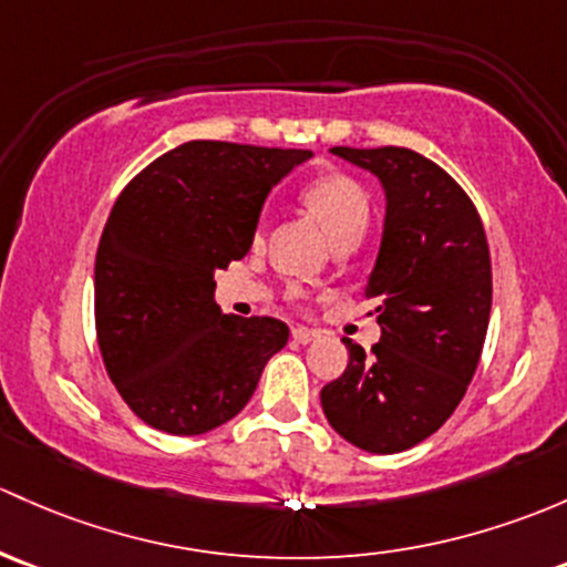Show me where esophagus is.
Segmentation results:
<instances>
[{
	"mask_svg": "<svg viewBox=\"0 0 567 567\" xmlns=\"http://www.w3.org/2000/svg\"><path fill=\"white\" fill-rule=\"evenodd\" d=\"M293 339L299 344H309V342H315V339H318V331H312V329H303V326H296L293 329Z\"/></svg>",
	"mask_w": 567,
	"mask_h": 567,
	"instance_id": "esophagus-1",
	"label": "esophagus"
}]
</instances>
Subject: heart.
Masks as SVG:
<instances>
[{
    "instance_id": "1",
    "label": "heart",
    "mask_w": 567,
    "mask_h": 567,
    "mask_svg": "<svg viewBox=\"0 0 567 567\" xmlns=\"http://www.w3.org/2000/svg\"><path fill=\"white\" fill-rule=\"evenodd\" d=\"M307 206L331 236V241L348 236L363 234L369 223V198L359 182L350 176L329 174L315 178L303 193Z\"/></svg>"
}]
</instances>
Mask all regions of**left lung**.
<instances>
[{
  "mask_svg": "<svg viewBox=\"0 0 567 567\" xmlns=\"http://www.w3.org/2000/svg\"><path fill=\"white\" fill-rule=\"evenodd\" d=\"M380 178L385 225L367 299L380 342L348 344V369L320 391L329 424L355 449L399 454L437 432L462 402L492 312V258L478 212L424 154L333 146Z\"/></svg>",
  "mask_w": 567,
  "mask_h": 567,
  "instance_id": "left-lung-1",
  "label": "left lung"
}]
</instances>
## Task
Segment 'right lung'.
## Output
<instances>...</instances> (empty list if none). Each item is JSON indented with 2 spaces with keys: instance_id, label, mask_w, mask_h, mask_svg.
Here are the masks:
<instances>
[{
  "instance_id": "add662e5",
  "label": "right lung",
  "mask_w": 567,
  "mask_h": 567,
  "mask_svg": "<svg viewBox=\"0 0 567 567\" xmlns=\"http://www.w3.org/2000/svg\"><path fill=\"white\" fill-rule=\"evenodd\" d=\"M309 157L189 141L116 198L94 260V323L109 378L143 424L168 434L223 426L285 348L282 320L223 315L214 271L249 252L268 189Z\"/></svg>"
}]
</instances>
